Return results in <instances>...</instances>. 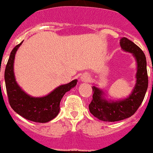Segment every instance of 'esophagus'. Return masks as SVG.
Wrapping results in <instances>:
<instances>
[{"instance_id":"1","label":"esophagus","mask_w":153,"mask_h":153,"mask_svg":"<svg viewBox=\"0 0 153 153\" xmlns=\"http://www.w3.org/2000/svg\"><path fill=\"white\" fill-rule=\"evenodd\" d=\"M90 75H88V74H83L82 75H81V81H82V82H87V81H90Z\"/></svg>"}]
</instances>
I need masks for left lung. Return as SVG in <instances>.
<instances>
[{"label":"left lung","instance_id":"1","mask_svg":"<svg viewBox=\"0 0 153 153\" xmlns=\"http://www.w3.org/2000/svg\"><path fill=\"white\" fill-rule=\"evenodd\" d=\"M120 46L124 51L132 54L135 59L137 63L135 85L128 97L117 100L105 97L107 95L105 92L96 84L92 87L93 100L89 105V109L93 116L105 122H116L132 116L141 105L147 90L148 76L144 53L126 37L120 39Z\"/></svg>","mask_w":153,"mask_h":153}]
</instances>
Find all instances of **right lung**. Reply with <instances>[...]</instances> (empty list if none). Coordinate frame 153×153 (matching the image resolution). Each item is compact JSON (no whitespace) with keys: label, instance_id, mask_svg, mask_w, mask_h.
I'll return each instance as SVG.
<instances>
[{"label":"right lung","instance_id":"add662e5","mask_svg":"<svg viewBox=\"0 0 153 153\" xmlns=\"http://www.w3.org/2000/svg\"><path fill=\"white\" fill-rule=\"evenodd\" d=\"M22 42L16 45L11 51L4 72L10 105L14 111L26 120L42 123L49 122L57 116L62 98L66 92L76 86L78 80L62 84L46 96L40 97H34L25 93L18 84L14 73L15 56Z\"/></svg>","mask_w":153,"mask_h":153}]
</instances>
